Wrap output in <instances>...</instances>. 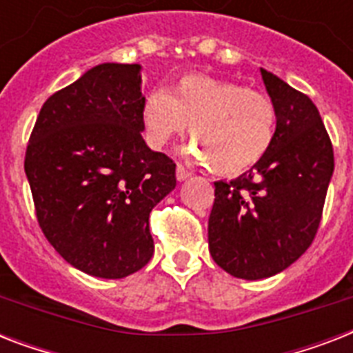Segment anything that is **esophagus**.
Returning a JSON list of instances; mask_svg holds the SVG:
<instances>
[{
  "label": "esophagus",
  "instance_id": "esophagus-1",
  "mask_svg": "<svg viewBox=\"0 0 353 353\" xmlns=\"http://www.w3.org/2000/svg\"><path fill=\"white\" fill-rule=\"evenodd\" d=\"M192 176V174H190V172L187 170V168H185V166H181V165H177V168H176V177H177V181H187L188 177Z\"/></svg>",
  "mask_w": 353,
  "mask_h": 353
}]
</instances>
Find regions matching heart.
I'll return each mask as SVG.
<instances>
[{"mask_svg": "<svg viewBox=\"0 0 353 353\" xmlns=\"http://www.w3.org/2000/svg\"><path fill=\"white\" fill-rule=\"evenodd\" d=\"M143 128L152 148H163L188 126V159L214 174L238 176L260 163L276 133V108L265 93L187 74L168 93L152 91L143 104Z\"/></svg>", "mask_w": 353, "mask_h": 353, "instance_id": "b5f03b06", "label": "heart"}]
</instances>
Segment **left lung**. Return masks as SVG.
Returning a JSON list of instances; mask_svg holds the SVG:
<instances>
[{"label":"left lung","mask_w":353,"mask_h":353,"mask_svg":"<svg viewBox=\"0 0 353 353\" xmlns=\"http://www.w3.org/2000/svg\"><path fill=\"white\" fill-rule=\"evenodd\" d=\"M276 108V133L260 163L232 181L214 183L209 251L223 271L260 280L284 271L317 234L334 148L317 106L262 69Z\"/></svg>","instance_id":"8db88e82"}]
</instances>
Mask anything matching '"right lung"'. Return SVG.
Here are the masks:
<instances>
[{
  "label": "right lung",
  "mask_w": 353,
  "mask_h": 353,
  "mask_svg": "<svg viewBox=\"0 0 353 353\" xmlns=\"http://www.w3.org/2000/svg\"><path fill=\"white\" fill-rule=\"evenodd\" d=\"M139 63H99L41 106L25 174L41 231L73 268L124 279L150 262V212L176 165L143 139Z\"/></svg>",
  "instance_id": "right-lung-1"
}]
</instances>
